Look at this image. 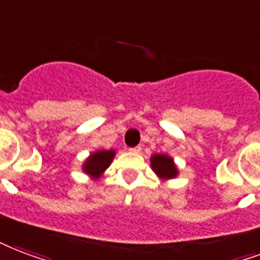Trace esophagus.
I'll list each match as a JSON object with an SVG mask.
<instances>
[{"label":"esophagus","mask_w":260,"mask_h":260,"mask_svg":"<svg viewBox=\"0 0 260 260\" xmlns=\"http://www.w3.org/2000/svg\"><path fill=\"white\" fill-rule=\"evenodd\" d=\"M131 151L132 152H140L142 151V146H136V147L131 148Z\"/></svg>","instance_id":"obj_1"}]
</instances>
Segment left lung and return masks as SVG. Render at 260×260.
<instances>
[{
  "label": "left lung",
  "instance_id": "8db88e82",
  "mask_svg": "<svg viewBox=\"0 0 260 260\" xmlns=\"http://www.w3.org/2000/svg\"><path fill=\"white\" fill-rule=\"evenodd\" d=\"M151 168L154 173L161 180H170L178 174L177 166L174 165L173 158H170L166 154H154L151 156Z\"/></svg>",
  "mask_w": 260,
  "mask_h": 260
}]
</instances>
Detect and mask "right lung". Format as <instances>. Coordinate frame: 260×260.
<instances>
[{
  "instance_id": "right-lung-1",
  "label": "right lung",
  "mask_w": 260,
  "mask_h": 260,
  "mask_svg": "<svg viewBox=\"0 0 260 260\" xmlns=\"http://www.w3.org/2000/svg\"><path fill=\"white\" fill-rule=\"evenodd\" d=\"M114 155H116L114 150H99L92 152L83 164V172L96 180L110 166Z\"/></svg>"
}]
</instances>
